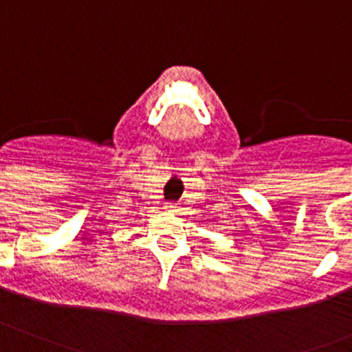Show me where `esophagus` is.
Segmentation results:
<instances>
[{
  "label": "esophagus",
  "mask_w": 352,
  "mask_h": 352,
  "mask_svg": "<svg viewBox=\"0 0 352 352\" xmlns=\"http://www.w3.org/2000/svg\"><path fill=\"white\" fill-rule=\"evenodd\" d=\"M166 210H168V212H175V206H173V205H166Z\"/></svg>",
  "instance_id": "1"
}]
</instances>
